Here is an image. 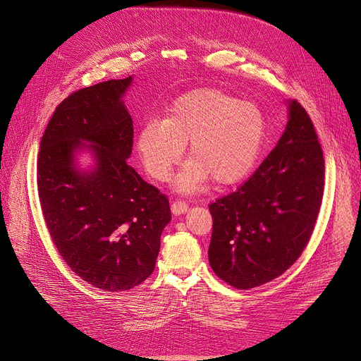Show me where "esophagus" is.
<instances>
[{"instance_id": "obj_1", "label": "esophagus", "mask_w": 361, "mask_h": 361, "mask_svg": "<svg viewBox=\"0 0 361 361\" xmlns=\"http://www.w3.org/2000/svg\"><path fill=\"white\" fill-rule=\"evenodd\" d=\"M187 209H188V204H187L185 202H183V200H176V202H173V204H171V212H173L176 216H180V214L185 213Z\"/></svg>"}]
</instances>
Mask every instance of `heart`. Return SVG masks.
Listing matches in <instances>:
<instances>
[{"label": "heart", "mask_w": 361, "mask_h": 361, "mask_svg": "<svg viewBox=\"0 0 361 361\" xmlns=\"http://www.w3.org/2000/svg\"><path fill=\"white\" fill-rule=\"evenodd\" d=\"M266 118L261 110L219 90H197L180 97L165 120H149L137 136L147 173L165 181L180 164L185 143L191 158L174 180L180 193H196L212 178L219 185L241 181L255 165Z\"/></svg>", "instance_id": "1"}]
</instances>
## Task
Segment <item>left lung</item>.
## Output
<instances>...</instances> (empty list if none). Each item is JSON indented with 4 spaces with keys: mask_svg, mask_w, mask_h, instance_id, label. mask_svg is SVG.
Returning <instances> with one entry per match:
<instances>
[{
    "mask_svg": "<svg viewBox=\"0 0 361 361\" xmlns=\"http://www.w3.org/2000/svg\"><path fill=\"white\" fill-rule=\"evenodd\" d=\"M289 120L276 148L233 193L209 206V262L236 289L281 276L300 257L314 231L325 161L306 110L287 102Z\"/></svg>",
    "mask_w": 361,
    "mask_h": 361,
    "instance_id": "obj_1",
    "label": "left lung"
}]
</instances>
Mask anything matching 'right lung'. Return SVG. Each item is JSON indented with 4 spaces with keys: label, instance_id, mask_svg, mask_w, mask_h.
<instances>
[{
    "label": "right lung",
    "instance_id": "add662e5",
    "mask_svg": "<svg viewBox=\"0 0 361 361\" xmlns=\"http://www.w3.org/2000/svg\"><path fill=\"white\" fill-rule=\"evenodd\" d=\"M133 77L71 94L40 142L37 190L52 241L77 276L106 292L147 280L171 221L170 202L128 164L133 123L123 95ZM94 164L81 171L76 155Z\"/></svg>",
    "mask_w": 361,
    "mask_h": 361
}]
</instances>
